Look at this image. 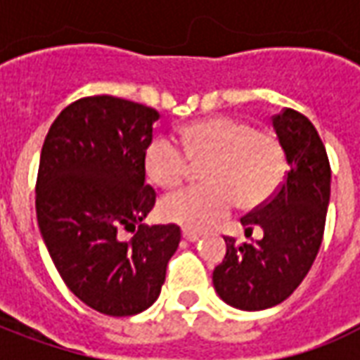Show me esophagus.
I'll use <instances>...</instances> for the list:
<instances>
[{
    "label": "esophagus",
    "mask_w": 360,
    "mask_h": 360,
    "mask_svg": "<svg viewBox=\"0 0 360 360\" xmlns=\"http://www.w3.org/2000/svg\"><path fill=\"white\" fill-rule=\"evenodd\" d=\"M183 239L188 243H195L200 239V233H195V231H188V229H185V231H183Z\"/></svg>",
    "instance_id": "obj_1"
}]
</instances>
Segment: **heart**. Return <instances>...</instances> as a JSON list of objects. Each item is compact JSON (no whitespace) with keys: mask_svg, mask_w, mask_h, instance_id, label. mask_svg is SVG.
I'll return each instance as SVG.
<instances>
[{"mask_svg":"<svg viewBox=\"0 0 360 360\" xmlns=\"http://www.w3.org/2000/svg\"><path fill=\"white\" fill-rule=\"evenodd\" d=\"M202 162L204 183L165 196L162 218L187 229H208L237 202L243 208L268 202L285 175V150L278 136L235 117L195 121L183 129L181 142L160 134L144 154L146 172L164 188L179 187L193 164Z\"/></svg>","mask_w":360,"mask_h":360,"instance_id":"heart-1","label":"heart"}]
</instances>
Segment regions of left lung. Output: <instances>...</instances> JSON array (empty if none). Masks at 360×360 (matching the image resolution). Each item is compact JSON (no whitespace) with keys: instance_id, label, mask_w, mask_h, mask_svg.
Masks as SVG:
<instances>
[{"instance_id":"left-lung-1","label":"left lung","mask_w":360,"mask_h":360,"mask_svg":"<svg viewBox=\"0 0 360 360\" xmlns=\"http://www.w3.org/2000/svg\"><path fill=\"white\" fill-rule=\"evenodd\" d=\"M271 125L289 169L276 195L241 218L247 237L255 227L262 237L241 245L224 237L227 252L212 274L219 297L241 310L285 301L309 274L324 237L332 177L324 142L309 119L291 108L274 115Z\"/></svg>"}]
</instances>
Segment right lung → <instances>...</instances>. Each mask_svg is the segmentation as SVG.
I'll return each instance as SVG.
<instances>
[{"instance_id":"add662e5","label":"right lung","mask_w":360,"mask_h":360,"mask_svg":"<svg viewBox=\"0 0 360 360\" xmlns=\"http://www.w3.org/2000/svg\"><path fill=\"white\" fill-rule=\"evenodd\" d=\"M154 108L100 94L69 103L51 123L36 179V216L65 285L108 316H133L156 301L177 250L175 224L144 226L156 204L144 154ZM133 231L131 242L120 229Z\"/></svg>"}]
</instances>
